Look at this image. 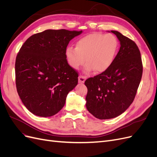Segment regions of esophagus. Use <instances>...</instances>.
Wrapping results in <instances>:
<instances>
[{"label": "esophagus", "instance_id": "1", "mask_svg": "<svg viewBox=\"0 0 157 157\" xmlns=\"http://www.w3.org/2000/svg\"><path fill=\"white\" fill-rule=\"evenodd\" d=\"M85 80H86V77L82 75H80L78 77V82L79 83H84Z\"/></svg>", "mask_w": 157, "mask_h": 157}]
</instances>
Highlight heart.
<instances>
[{"mask_svg": "<svg viewBox=\"0 0 157 157\" xmlns=\"http://www.w3.org/2000/svg\"><path fill=\"white\" fill-rule=\"evenodd\" d=\"M117 37L111 33H94L78 40L75 48L68 47L65 51L69 65L78 69L86 61L87 72H105L115 60L118 49Z\"/></svg>", "mask_w": 157, "mask_h": 157, "instance_id": "obj_1", "label": "heart"}]
</instances>
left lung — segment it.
Instances as JSON below:
<instances>
[{"label": "left lung", "mask_w": 157, "mask_h": 157, "mask_svg": "<svg viewBox=\"0 0 157 157\" xmlns=\"http://www.w3.org/2000/svg\"><path fill=\"white\" fill-rule=\"evenodd\" d=\"M121 47L111 67L86 80V106L99 119L119 116L134 101L143 73L140 51L135 42L121 33L111 31Z\"/></svg>", "instance_id": "obj_1"}]
</instances>
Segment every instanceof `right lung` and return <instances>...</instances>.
<instances>
[{"label": "right lung", "instance_id": "right-lung-1", "mask_svg": "<svg viewBox=\"0 0 157 157\" xmlns=\"http://www.w3.org/2000/svg\"><path fill=\"white\" fill-rule=\"evenodd\" d=\"M82 32L48 29L31 36L21 47L15 64L16 88L34 115H56L77 85L78 74L68 64L65 51L69 41Z\"/></svg>", "mask_w": 157, "mask_h": 157}]
</instances>
